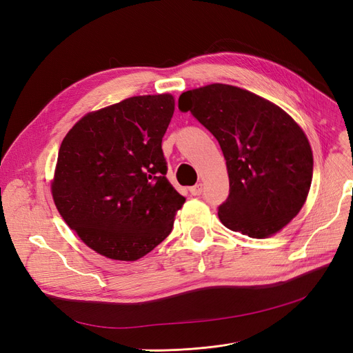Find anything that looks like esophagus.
Returning a JSON list of instances; mask_svg holds the SVG:
<instances>
[{"instance_id":"obj_1","label":"esophagus","mask_w":353,"mask_h":353,"mask_svg":"<svg viewBox=\"0 0 353 353\" xmlns=\"http://www.w3.org/2000/svg\"><path fill=\"white\" fill-rule=\"evenodd\" d=\"M201 184H196L193 187H190V193L191 196H200L201 194Z\"/></svg>"}]
</instances>
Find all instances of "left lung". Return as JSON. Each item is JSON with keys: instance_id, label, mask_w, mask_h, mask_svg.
Masks as SVG:
<instances>
[{"instance_id": "1", "label": "left lung", "mask_w": 353, "mask_h": 353, "mask_svg": "<svg viewBox=\"0 0 353 353\" xmlns=\"http://www.w3.org/2000/svg\"><path fill=\"white\" fill-rule=\"evenodd\" d=\"M178 108L216 138L227 160L230 194L218 215L227 228L270 237L302 209L314 159L303 131L279 105L225 83L185 91Z\"/></svg>"}]
</instances>
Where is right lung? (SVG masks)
I'll list each match as a JSON object with an SVG mask.
<instances>
[{
  "label": "right lung",
  "mask_w": 353,
  "mask_h": 353,
  "mask_svg": "<svg viewBox=\"0 0 353 353\" xmlns=\"http://www.w3.org/2000/svg\"><path fill=\"white\" fill-rule=\"evenodd\" d=\"M170 94L88 113L63 140L51 193L61 218L105 258L137 261L162 243L185 197L169 184L162 138Z\"/></svg>",
  "instance_id": "1"
}]
</instances>
